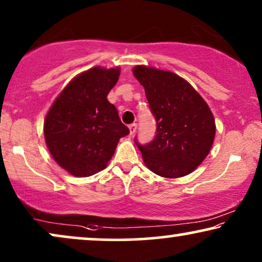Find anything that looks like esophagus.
<instances>
[{
	"instance_id": "34e87169",
	"label": "esophagus",
	"mask_w": 262,
	"mask_h": 262,
	"mask_svg": "<svg viewBox=\"0 0 262 262\" xmlns=\"http://www.w3.org/2000/svg\"><path fill=\"white\" fill-rule=\"evenodd\" d=\"M128 128H130V134H131V135H134L135 132L137 131V124H135V123H134V124H131L130 126H128Z\"/></svg>"
}]
</instances>
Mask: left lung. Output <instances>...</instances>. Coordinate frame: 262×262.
Segmentation results:
<instances>
[{
  "label": "left lung",
  "mask_w": 262,
  "mask_h": 262,
  "mask_svg": "<svg viewBox=\"0 0 262 262\" xmlns=\"http://www.w3.org/2000/svg\"><path fill=\"white\" fill-rule=\"evenodd\" d=\"M152 116L155 138L136 144L146 167L163 178H181L192 173L209 155L216 135L212 112L187 81L170 71L145 66L134 68Z\"/></svg>",
  "instance_id": "left-lung-1"
}]
</instances>
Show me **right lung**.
Returning a JSON list of instances; mask_svg holds the SVG:
<instances>
[{"mask_svg":"<svg viewBox=\"0 0 262 262\" xmlns=\"http://www.w3.org/2000/svg\"><path fill=\"white\" fill-rule=\"evenodd\" d=\"M119 68L94 67L77 75L52 103L44 121L48 149L63 169L91 177L105 169L121 137L130 134L107 95Z\"/></svg>","mask_w":262,"mask_h":262,"instance_id":"add662e5","label":"right lung"}]
</instances>
